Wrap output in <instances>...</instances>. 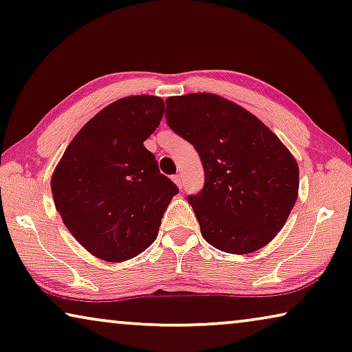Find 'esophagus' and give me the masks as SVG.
<instances>
[{
  "instance_id": "esophagus-1",
  "label": "esophagus",
  "mask_w": 352,
  "mask_h": 352,
  "mask_svg": "<svg viewBox=\"0 0 352 352\" xmlns=\"http://www.w3.org/2000/svg\"><path fill=\"white\" fill-rule=\"evenodd\" d=\"M172 180L175 182V185H177L178 188H182V186H183V178H182V175H180V174H177V175L172 177Z\"/></svg>"
}]
</instances>
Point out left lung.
<instances>
[{"label": "left lung", "mask_w": 352, "mask_h": 352, "mask_svg": "<svg viewBox=\"0 0 352 352\" xmlns=\"http://www.w3.org/2000/svg\"><path fill=\"white\" fill-rule=\"evenodd\" d=\"M166 120L201 156L206 183L188 202L202 237L232 254L261 250L285 226L298 194L291 151L248 110L212 93L167 98Z\"/></svg>", "instance_id": "obj_1"}]
</instances>
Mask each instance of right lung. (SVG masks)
Here are the masks:
<instances>
[{"mask_svg": "<svg viewBox=\"0 0 352 352\" xmlns=\"http://www.w3.org/2000/svg\"><path fill=\"white\" fill-rule=\"evenodd\" d=\"M164 101L128 96L78 131L52 175L63 223L93 256L122 262L155 242L175 183L144 142L158 128Z\"/></svg>", "mask_w": 352, "mask_h": 352, "instance_id": "obj_1", "label": "right lung"}]
</instances>
